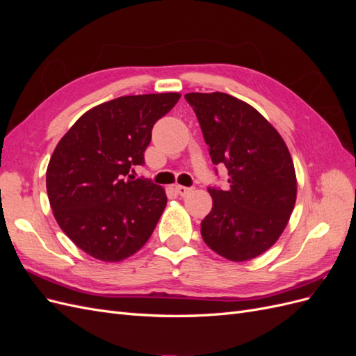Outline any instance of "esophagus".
I'll return each instance as SVG.
<instances>
[{"label": "esophagus", "mask_w": 356, "mask_h": 356, "mask_svg": "<svg viewBox=\"0 0 356 356\" xmlns=\"http://www.w3.org/2000/svg\"><path fill=\"white\" fill-rule=\"evenodd\" d=\"M175 191L178 193L181 197H186L187 195H190V193H191V188L184 187V186H175Z\"/></svg>", "instance_id": "obj_1"}]
</instances>
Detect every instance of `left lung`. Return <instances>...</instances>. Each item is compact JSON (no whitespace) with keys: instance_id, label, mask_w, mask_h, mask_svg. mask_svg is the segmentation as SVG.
Wrapping results in <instances>:
<instances>
[{"instance_id":"1","label":"left lung","mask_w":356,"mask_h":356,"mask_svg":"<svg viewBox=\"0 0 356 356\" xmlns=\"http://www.w3.org/2000/svg\"><path fill=\"white\" fill-rule=\"evenodd\" d=\"M213 165L229 169V190L208 188L212 209L202 238L230 261H248L273 246L297 199L289 149L254 106L222 92L187 93Z\"/></svg>"}]
</instances>
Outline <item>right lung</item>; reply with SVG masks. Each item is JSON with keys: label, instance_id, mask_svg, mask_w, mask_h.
Segmentation results:
<instances>
[{"label": "right lung", "instance_id": "add662e5", "mask_svg": "<svg viewBox=\"0 0 356 356\" xmlns=\"http://www.w3.org/2000/svg\"><path fill=\"white\" fill-rule=\"evenodd\" d=\"M179 98L177 92L148 93L96 105L53 152L46 172L53 215L62 232L96 260L122 261L153 234L168 203L165 188L126 177L144 165L154 123Z\"/></svg>", "mask_w": 356, "mask_h": 356}]
</instances>
